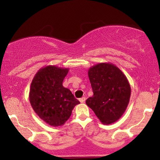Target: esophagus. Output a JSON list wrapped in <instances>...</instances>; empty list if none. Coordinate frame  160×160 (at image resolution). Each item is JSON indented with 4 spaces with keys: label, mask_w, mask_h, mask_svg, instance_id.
<instances>
[{
    "label": "esophagus",
    "mask_w": 160,
    "mask_h": 160,
    "mask_svg": "<svg viewBox=\"0 0 160 160\" xmlns=\"http://www.w3.org/2000/svg\"><path fill=\"white\" fill-rule=\"evenodd\" d=\"M85 101H86L85 97H82V98H80V102H81V103H84V102H85Z\"/></svg>",
    "instance_id": "34e87169"
}]
</instances>
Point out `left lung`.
Here are the masks:
<instances>
[{"label": "left lung", "instance_id": "1", "mask_svg": "<svg viewBox=\"0 0 160 160\" xmlns=\"http://www.w3.org/2000/svg\"><path fill=\"white\" fill-rule=\"evenodd\" d=\"M93 95L86 101L87 106L103 124H111L122 117L131 95L127 78L117 66L100 63L88 71Z\"/></svg>", "mask_w": 160, "mask_h": 160}]
</instances>
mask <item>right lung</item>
Segmentation results:
<instances>
[{
	"label": "right lung",
	"instance_id": "1",
	"mask_svg": "<svg viewBox=\"0 0 160 160\" xmlns=\"http://www.w3.org/2000/svg\"><path fill=\"white\" fill-rule=\"evenodd\" d=\"M68 68L48 65L38 71L33 79L29 101L35 113L47 124L62 126L80 102L70 89L62 86Z\"/></svg>",
	"mask_w": 160,
	"mask_h": 160
}]
</instances>
